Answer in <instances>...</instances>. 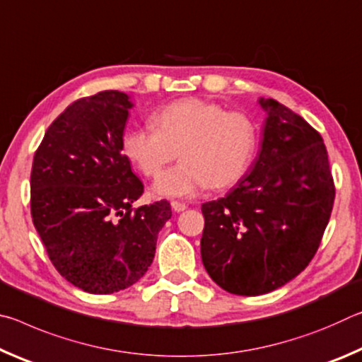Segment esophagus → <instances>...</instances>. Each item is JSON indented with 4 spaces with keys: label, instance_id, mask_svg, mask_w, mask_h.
<instances>
[{
    "label": "esophagus",
    "instance_id": "34e87169",
    "mask_svg": "<svg viewBox=\"0 0 362 362\" xmlns=\"http://www.w3.org/2000/svg\"><path fill=\"white\" fill-rule=\"evenodd\" d=\"M170 206H173V209L175 212H183L188 207L185 203H180V201H173V203H170Z\"/></svg>",
    "mask_w": 362,
    "mask_h": 362
}]
</instances>
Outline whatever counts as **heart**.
Listing matches in <instances>:
<instances>
[{"mask_svg": "<svg viewBox=\"0 0 362 362\" xmlns=\"http://www.w3.org/2000/svg\"><path fill=\"white\" fill-rule=\"evenodd\" d=\"M153 119L156 127L127 129L121 146L146 177H156L180 150L182 163L153 185L158 196L187 198L209 185L230 187L254 161L257 127L241 112H226L218 103L203 99H183L158 110Z\"/></svg>", "mask_w": 362, "mask_h": 362, "instance_id": "obj_1", "label": "heart"}]
</instances>
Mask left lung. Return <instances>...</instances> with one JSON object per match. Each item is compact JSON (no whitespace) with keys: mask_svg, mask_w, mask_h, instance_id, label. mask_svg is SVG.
<instances>
[{"mask_svg":"<svg viewBox=\"0 0 362 362\" xmlns=\"http://www.w3.org/2000/svg\"><path fill=\"white\" fill-rule=\"evenodd\" d=\"M252 170L231 192L201 206V259L216 284L262 296L302 273L320 247L335 187L326 145L302 116L273 99Z\"/></svg>","mask_w":362,"mask_h":362,"instance_id":"8db88e82","label":"left lung"}]
</instances>
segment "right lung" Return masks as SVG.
Wrapping results in <instances>:
<instances>
[{"mask_svg":"<svg viewBox=\"0 0 362 362\" xmlns=\"http://www.w3.org/2000/svg\"><path fill=\"white\" fill-rule=\"evenodd\" d=\"M131 97L103 90L60 113L35 153L32 218L57 272L84 292L113 293L144 276L166 199L134 209L144 183L122 155Z\"/></svg>","mask_w":362,"mask_h":362,"instance_id":"add662e5","label":"right lung"}]
</instances>
